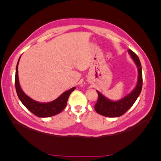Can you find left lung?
Instances as JSON below:
<instances>
[{
  "label": "left lung",
  "instance_id": "obj_1",
  "mask_svg": "<svg viewBox=\"0 0 161 161\" xmlns=\"http://www.w3.org/2000/svg\"><path fill=\"white\" fill-rule=\"evenodd\" d=\"M129 53L138 68V76L136 88L131 93L118 101H111L104 96L100 92L97 91L98 94L97 102L95 105V110L97 114L109 118H115L122 115L131 108L137 100L142 87V74L141 61L137 54L132 50H129Z\"/></svg>",
  "mask_w": 161,
  "mask_h": 161
}]
</instances>
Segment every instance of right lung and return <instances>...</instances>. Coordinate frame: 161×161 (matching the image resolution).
Returning <instances> with one entry per match:
<instances>
[{"label":"right lung","mask_w":161,"mask_h":161,"mask_svg":"<svg viewBox=\"0 0 161 161\" xmlns=\"http://www.w3.org/2000/svg\"><path fill=\"white\" fill-rule=\"evenodd\" d=\"M20 58L16 68L15 86L17 95H18L20 102L30 111H31L34 115L38 116V117L47 118L59 114L66 107L67 101L68 97H69V95L76 88V87H73L67 91H65L56 100L50 102L42 103V102L35 101L24 93V92L20 88L18 75V65Z\"/></svg>","instance_id":"add662e5"}]
</instances>
